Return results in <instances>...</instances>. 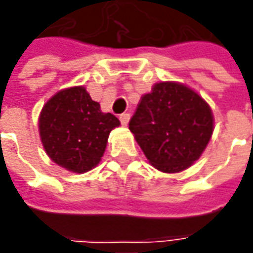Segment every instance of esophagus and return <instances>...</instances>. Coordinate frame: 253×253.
<instances>
[{
  "mask_svg": "<svg viewBox=\"0 0 253 253\" xmlns=\"http://www.w3.org/2000/svg\"><path fill=\"white\" fill-rule=\"evenodd\" d=\"M119 119H120V123L123 125V126H127V123H128V120H130V113H122L119 116Z\"/></svg>",
  "mask_w": 253,
  "mask_h": 253,
  "instance_id": "34e87169",
  "label": "esophagus"
}]
</instances>
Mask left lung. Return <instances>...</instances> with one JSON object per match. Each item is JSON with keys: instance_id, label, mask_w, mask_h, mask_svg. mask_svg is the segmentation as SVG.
<instances>
[{"instance_id": "8db88e82", "label": "left lung", "mask_w": 253, "mask_h": 253, "mask_svg": "<svg viewBox=\"0 0 253 253\" xmlns=\"http://www.w3.org/2000/svg\"><path fill=\"white\" fill-rule=\"evenodd\" d=\"M152 166L165 173L190 168L212 137L209 105L178 83H158L141 98L128 123Z\"/></svg>"}]
</instances>
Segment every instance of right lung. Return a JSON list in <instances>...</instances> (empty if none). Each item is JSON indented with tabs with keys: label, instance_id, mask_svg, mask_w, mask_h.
I'll return each instance as SVG.
<instances>
[{
	"label": "right lung",
	"instance_id": "add662e5",
	"mask_svg": "<svg viewBox=\"0 0 253 253\" xmlns=\"http://www.w3.org/2000/svg\"><path fill=\"white\" fill-rule=\"evenodd\" d=\"M120 125L102 113L83 87L59 91L44 105L39 127L48 156L65 169L85 173L104 155L109 133Z\"/></svg>",
	"mask_w": 253,
	"mask_h": 253
}]
</instances>
